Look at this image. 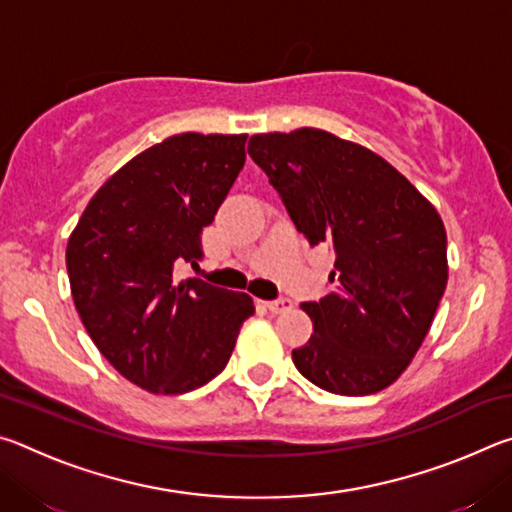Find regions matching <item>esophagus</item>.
<instances>
[{
    "label": "esophagus",
    "mask_w": 512,
    "mask_h": 512,
    "mask_svg": "<svg viewBox=\"0 0 512 512\" xmlns=\"http://www.w3.org/2000/svg\"><path fill=\"white\" fill-rule=\"evenodd\" d=\"M264 307L271 311V314H287V311H291L293 302L289 298H277V300L264 302Z\"/></svg>",
    "instance_id": "1"
}]
</instances>
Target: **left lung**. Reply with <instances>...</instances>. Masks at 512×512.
I'll list each match as a JSON object with an SVG mask.
<instances>
[{"label":"left lung","instance_id":"left-lung-1","mask_svg":"<svg viewBox=\"0 0 512 512\" xmlns=\"http://www.w3.org/2000/svg\"><path fill=\"white\" fill-rule=\"evenodd\" d=\"M248 153L311 246H334L336 287L300 305L314 334L293 350L311 384L384 391L409 368L447 287V232L393 164L320 128L262 133Z\"/></svg>","mask_w":512,"mask_h":512}]
</instances>
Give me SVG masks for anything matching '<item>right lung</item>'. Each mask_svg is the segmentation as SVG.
I'll list each match as a JSON object with an SVG mask.
<instances>
[{"label":"right lung","mask_w":512,"mask_h":512,"mask_svg":"<svg viewBox=\"0 0 512 512\" xmlns=\"http://www.w3.org/2000/svg\"><path fill=\"white\" fill-rule=\"evenodd\" d=\"M248 135L183 133L135 155L99 187L67 241V275L90 339L155 395L201 388L255 314L248 293L178 280L246 162Z\"/></svg>","instance_id":"right-lung-1"}]
</instances>
